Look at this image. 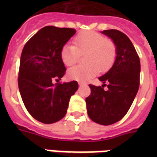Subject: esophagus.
Masks as SVG:
<instances>
[{
  "instance_id": "obj_1",
  "label": "esophagus",
  "mask_w": 157,
  "mask_h": 157,
  "mask_svg": "<svg viewBox=\"0 0 157 157\" xmlns=\"http://www.w3.org/2000/svg\"><path fill=\"white\" fill-rule=\"evenodd\" d=\"M78 84H79V86H83V85H84V83H83V82H81V81H79V82H78Z\"/></svg>"
}]
</instances>
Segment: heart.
<instances>
[{"instance_id": "1", "label": "heart", "mask_w": 157, "mask_h": 157, "mask_svg": "<svg viewBox=\"0 0 157 157\" xmlns=\"http://www.w3.org/2000/svg\"><path fill=\"white\" fill-rule=\"evenodd\" d=\"M84 56L85 65L75 66L67 71L68 78L87 81L101 71L109 70L117 58V45L112 40L94 31H86L74 38L73 45H65L60 51L64 65L71 66Z\"/></svg>"}]
</instances>
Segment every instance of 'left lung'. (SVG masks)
Instances as JSON below:
<instances>
[{
    "instance_id": "obj_1",
    "label": "left lung",
    "mask_w": 157,
    "mask_h": 157,
    "mask_svg": "<svg viewBox=\"0 0 157 157\" xmlns=\"http://www.w3.org/2000/svg\"><path fill=\"white\" fill-rule=\"evenodd\" d=\"M117 45V58L107 73L99 77L102 86L89 85L91 90L86 98L87 112L93 121L109 125L126 115L136 96L140 81V60L131 40L116 29L104 30ZM107 86V91H104Z\"/></svg>"
}]
</instances>
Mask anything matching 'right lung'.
Segmentation results:
<instances>
[{
    "instance_id": "right-lung-1",
    "label": "right lung",
    "mask_w": 157,
    "mask_h": 157,
    "mask_svg": "<svg viewBox=\"0 0 157 157\" xmlns=\"http://www.w3.org/2000/svg\"><path fill=\"white\" fill-rule=\"evenodd\" d=\"M75 33L73 28L46 26L23 47L18 89L28 112L38 121L52 124L63 118L70 98L78 89L76 81L53 84V80H61L65 75L60 51Z\"/></svg>"
}]
</instances>
